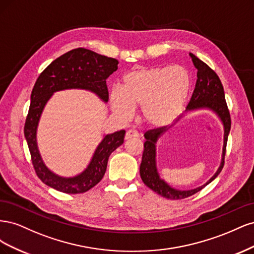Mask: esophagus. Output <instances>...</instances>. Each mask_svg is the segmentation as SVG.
<instances>
[{
	"mask_svg": "<svg viewBox=\"0 0 254 254\" xmlns=\"http://www.w3.org/2000/svg\"><path fill=\"white\" fill-rule=\"evenodd\" d=\"M139 136H140V133H139V131H137V130L129 129V130H127L125 139L129 140V139H131V137H139Z\"/></svg>",
	"mask_w": 254,
	"mask_h": 254,
	"instance_id": "esophagus-1",
	"label": "esophagus"
}]
</instances>
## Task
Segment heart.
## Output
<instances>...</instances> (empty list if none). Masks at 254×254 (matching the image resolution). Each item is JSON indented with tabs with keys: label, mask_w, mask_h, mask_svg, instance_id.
<instances>
[{
	"label": "heart",
	"mask_w": 254,
	"mask_h": 254,
	"mask_svg": "<svg viewBox=\"0 0 254 254\" xmlns=\"http://www.w3.org/2000/svg\"><path fill=\"white\" fill-rule=\"evenodd\" d=\"M190 87L189 73L182 66L135 68L124 76L122 89L112 90V108L124 118L141 108L147 124L165 126L183 110Z\"/></svg>",
	"instance_id": "obj_1"
}]
</instances>
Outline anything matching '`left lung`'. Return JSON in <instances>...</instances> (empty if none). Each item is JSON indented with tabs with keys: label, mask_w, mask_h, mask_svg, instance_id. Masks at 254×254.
<instances>
[{
	"label": "left lung",
	"mask_w": 254,
	"mask_h": 254,
	"mask_svg": "<svg viewBox=\"0 0 254 254\" xmlns=\"http://www.w3.org/2000/svg\"><path fill=\"white\" fill-rule=\"evenodd\" d=\"M193 60V64L198 70L197 72V81L195 84V89L191 95L190 102L188 104V110H195L199 108H210L214 112H216L220 120L224 123L225 126V141H224V152H222L221 164L212 178L207 181L202 187H199L195 190H178L171 188L170 186L160 179L156 168V141L158 136L165 131V127H159L155 129H150L146 131L145 143H144V152L142 158V163L140 166V175L145 186H147L150 190L156 191L157 194L172 200H178V199L188 198L191 195L198 193L207 184L212 182L221 172L222 167L225 165V157L227 149L228 135L231 129V118L225 98V91L222 83L212 68L204 64L199 58H197L194 54H190Z\"/></svg>",
	"instance_id": "8db88e82"
}]
</instances>
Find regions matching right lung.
<instances>
[{"label":"right lung","mask_w":254,"mask_h":254,"mask_svg":"<svg viewBox=\"0 0 254 254\" xmlns=\"http://www.w3.org/2000/svg\"><path fill=\"white\" fill-rule=\"evenodd\" d=\"M118 64L117 59L78 48L54 60L36 80L30 95L24 135L36 175L47 186L66 194L84 193L103 179L110 155L124 143L125 130L106 135L86 171L73 178H63L53 174L43 164L36 140L38 122L54 92L73 88L86 89L94 92L104 102H108L109 92L106 79L118 70Z\"/></svg>","instance_id":"obj_1"}]
</instances>
